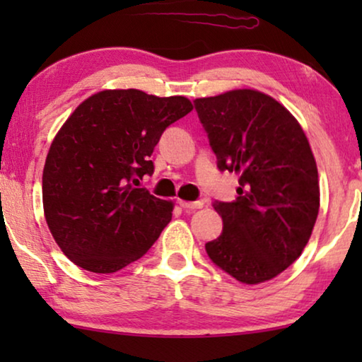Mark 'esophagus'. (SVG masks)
<instances>
[{
  "instance_id": "esophagus-1",
  "label": "esophagus",
  "mask_w": 362,
  "mask_h": 362,
  "mask_svg": "<svg viewBox=\"0 0 362 362\" xmlns=\"http://www.w3.org/2000/svg\"><path fill=\"white\" fill-rule=\"evenodd\" d=\"M180 206L185 207V209H201V207L204 206V202H202V201L189 202V201H181L180 199Z\"/></svg>"
}]
</instances>
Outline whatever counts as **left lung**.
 <instances>
[{
	"instance_id": "obj_1",
	"label": "left lung",
	"mask_w": 362,
	"mask_h": 362,
	"mask_svg": "<svg viewBox=\"0 0 362 362\" xmlns=\"http://www.w3.org/2000/svg\"><path fill=\"white\" fill-rule=\"evenodd\" d=\"M194 103L219 170L239 176L237 199L214 204L224 227L206 252L240 284H264L298 259L318 217V168L308 138L280 102L254 88Z\"/></svg>"
}]
</instances>
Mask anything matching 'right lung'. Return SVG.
Instances as JSON below:
<instances>
[{"instance_id": "right-lung-1", "label": "right lung", "mask_w": 362, "mask_h": 362, "mask_svg": "<svg viewBox=\"0 0 362 362\" xmlns=\"http://www.w3.org/2000/svg\"><path fill=\"white\" fill-rule=\"evenodd\" d=\"M191 110L186 97L115 88L86 98L64 122L44 165L42 206L74 264L113 274L155 244L175 204L136 187L138 177L153 175L161 133Z\"/></svg>"}]
</instances>
